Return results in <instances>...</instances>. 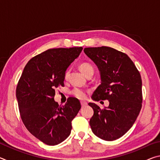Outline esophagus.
Segmentation results:
<instances>
[{
  "label": "esophagus",
  "instance_id": "esophagus-1",
  "mask_svg": "<svg viewBox=\"0 0 160 160\" xmlns=\"http://www.w3.org/2000/svg\"><path fill=\"white\" fill-rule=\"evenodd\" d=\"M80 104H81V106H82V107H85L86 105H88V103H87L86 102H83V101H81Z\"/></svg>",
  "mask_w": 160,
  "mask_h": 160
}]
</instances>
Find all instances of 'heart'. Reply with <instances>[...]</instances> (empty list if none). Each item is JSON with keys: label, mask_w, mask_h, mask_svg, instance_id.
<instances>
[{"label": "heart", "mask_w": 160, "mask_h": 160, "mask_svg": "<svg viewBox=\"0 0 160 160\" xmlns=\"http://www.w3.org/2000/svg\"><path fill=\"white\" fill-rule=\"evenodd\" d=\"M80 69L81 71H82V73L87 76L89 74L93 73L94 72V68L93 66H92L90 63H87V62H84L80 65ZM69 75V70H66V72H65V79H67ZM72 95H74L75 97H77L78 99H84L86 97V92L84 90H81L80 88H74L73 90H72Z\"/></svg>", "instance_id": "obj_1"}]
</instances>
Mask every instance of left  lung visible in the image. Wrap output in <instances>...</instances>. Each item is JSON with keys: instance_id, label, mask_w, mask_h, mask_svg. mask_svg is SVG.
<instances>
[{"instance_id": "left-lung-1", "label": "left lung", "mask_w": 160, "mask_h": 160, "mask_svg": "<svg viewBox=\"0 0 160 160\" xmlns=\"http://www.w3.org/2000/svg\"><path fill=\"white\" fill-rule=\"evenodd\" d=\"M84 52L98 67L99 85L92 96L94 101L109 100L101 109L89 103L94 110L90 125L94 134L112 141L131 128L142 108L141 76L128 55L108 47L85 48Z\"/></svg>"}]
</instances>
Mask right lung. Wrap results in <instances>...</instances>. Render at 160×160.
Listing matches in <instances>:
<instances>
[{
	"instance_id": "obj_1",
	"label": "right lung",
	"mask_w": 160,
	"mask_h": 160,
	"mask_svg": "<svg viewBox=\"0 0 160 160\" xmlns=\"http://www.w3.org/2000/svg\"><path fill=\"white\" fill-rule=\"evenodd\" d=\"M82 47L51 48L34 56L23 70L16 88L23 123L31 133L48 145H58L69 136L72 121L81 105L75 97L66 104L54 101L55 90L64 86L67 68Z\"/></svg>"
}]
</instances>
